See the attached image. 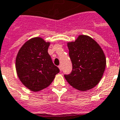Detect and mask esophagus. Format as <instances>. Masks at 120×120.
I'll list each match as a JSON object with an SVG mask.
<instances>
[{
	"instance_id": "1",
	"label": "esophagus",
	"mask_w": 120,
	"mask_h": 120,
	"mask_svg": "<svg viewBox=\"0 0 120 120\" xmlns=\"http://www.w3.org/2000/svg\"><path fill=\"white\" fill-rule=\"evenodd\" d=\"M58 68H59V69H60V71H62V65H59V66H58Z\"/></svg>"
}]
</instances>
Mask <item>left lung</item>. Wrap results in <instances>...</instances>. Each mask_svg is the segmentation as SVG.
I'll return each instance as SVG.
<instances>
[{
    "instance_id": "1",
    "label": "left lung",
    "mask_w": 120,
    "mask_h": 120,
    "mask_svg": "<svg viewBox=\"0 0 120 120\" xmlns=\"http://www.w3.org/2000/svg\"><path fill=\"white\" fill-rule=\"evenodd\" d=\"M72 71L64 75L67 82L81 91L89 90L99 83L106 66V58L101 47L87 36H79L68 44Z\"/></svg>"
}]
</instances>
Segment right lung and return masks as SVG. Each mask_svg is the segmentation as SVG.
Returning a JSON list of instances; mask_svg holds the SVG:
<instances>
[{
  "label": "right lung",
  "mask_w": 120,
  "mask_h": 120,
  "mask_svg": "<svg viewBox=\"0 0 120 120\" xmlns=\"http://www.w3.org/2000/svg\"><path fill=\"white\" fill-rule=\"evenodd\" d=\"M49 45L42 38H33L25 42L17 54L18 76L32 91L37 92L48 87L60 72L48 53Z\"/></svg>",
  "instance_id": "1"
}]
</instances>
